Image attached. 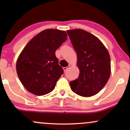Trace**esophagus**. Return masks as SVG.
Returning <instances> with one entry per match:
<instances>
[{
    "label": "esophagus",
    "mask_w": 130,
    "mask_h": 130,
    "mask_svg": "<svg viewBox=\"0 0 130 130\" xmlns=\"http://www.w3.org/2000/svg\"><path fill=\"white\" fill-rule=\"evenodd\" d=\"M69 68H70V66H68V67H63V70H64V71H66L67 70H68Z\"/></svg>",
    "instance_id": "1"
}]
</instances>
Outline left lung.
<instances>
[{"instance_id":"left-lung-1","label":"left lung","mask_w":130,"mask_h":130,"mask_svg":"<svg viewBox=\"0 0 130 130\" xmlns=\"http://www.w3.org/2000/svg\"><path fill=\"white\" fill-rule=\"evenodd\" d=\"M77 56L79 75L70 83L73 92L82 96H92L100 91L111 74V59L101 41L82 29L67 30Z\"/></svg>"}]
</instances>
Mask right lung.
Masks as SVG:
<instances>
[{
  "label": "right lung",
  "instance_id": "right-lung-1",
  "mask_svg": "<svg viewBox=\"0 0 130 130\" xmlns=\"http://www.w3.org/2000/svg\"><path fill=\"white\" fill-rule=\"evenodd\" d=\"M65 31L46 29L34 37L19 55L16 71L26 89L34 95L50 93L63 73L55 52L67 40Z\"/></svg>",
  "mask_w": 130,
  "mask_h": 130
}]
</instances>
